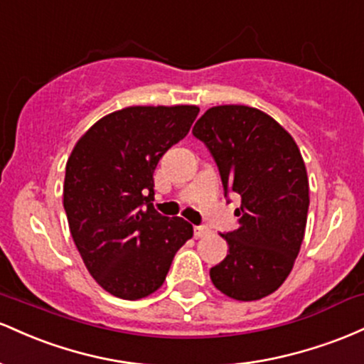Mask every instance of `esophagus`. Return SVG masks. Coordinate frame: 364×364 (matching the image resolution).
Instances as JSON below:
<instances>
[{"label": "esophagus", "mask_w": 364, "mask_h": 364, "mask_svg": "<svg viewBox=\"0 0 364 364\" xmlns=\"http://www.w3.org/2000/svg\"><path fill=\"white\" fill-rule=\"evenodd\" d=\"M208 234H210V228H208V227H204V225H196L194 227V235L196 237H204Z\"/></svg>", "instance_id": "obj_1"}]
</instances>
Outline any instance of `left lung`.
Masks as SVG:
<instances>
[{
    "mask_svg": "<svg viewBox=\"0 0 364 364\" xmlns=\"http://www.w3.org/2000/svg\"><path fill=\"white\" fill-rule=\"evenodd\" d=\"M193 134L215 158L225 194L240 196L239 227L220 234L228 255L210 270L211 282L237 301L270 296L304 239L309 183L301 151L279 122L244 105L213 106Z\"/></svg>",
    "mask_w": 364,
    "mask_h": 364,
    "instance_id": "obj_1",
    "label": "left lung"
}]
</instances>
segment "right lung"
<instances>
[{"label": "right lung", "mask_w": 364, "mask_h": 364, "mask_svg": "<svg viewBox=\"0 0 364 364\" xmlns=\"http://www.w3.org/2000/svg\"><path fill=\"white\" fill-rule=\"evenodd\" d=\"M198 113L194 105L118 109L97 120L68 158L63 208L73 242L92 279L115 297L158 291L194 234L189 222L160 215L151 201L158 161Z\"/></svg>", "instance_id": "right-lung-1"}]
</instances>
